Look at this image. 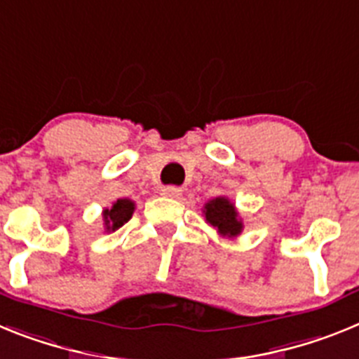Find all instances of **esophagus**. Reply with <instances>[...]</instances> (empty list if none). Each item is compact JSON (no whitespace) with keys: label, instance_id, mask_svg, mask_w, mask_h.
Instances as JSON below:
<instances>
[{"label":"esophagus","instance_id":"34e87169","mask_svg":"<svg viewBox=\"0 0 359 359\" xmlns=\"http://www.w3.org/2000/svg\"><path fill=\"white\" fill-rule=\"evenodd\" d=\"M161 196L170 199H177L182 196V190L177 189V187H163V189H161Z\"/></svg>","mask_w":359,"mask_h":359}]
</instances>
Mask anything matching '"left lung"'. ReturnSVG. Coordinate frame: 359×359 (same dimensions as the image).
Wrapping results in <instances>:
<instances>
[{
  "label": "left lung",
  "mask_w": 359,
  "mask_h": 359,
  "mask_svg": "<svg viewBox=\"0 0 359 359\" xmlns=\"http://www.w3.org/2000/svg\"><path fill=\"white\" fill-rule=\"evenodd\" d=\"M203 217L207 224L214 226L221 237L236 239L243 233V219L237 212L236 205L226 198V196H217L205 203L203 207Z\"/></svg>",
  "instance_id": "left-lung-1"
}]
</instances>
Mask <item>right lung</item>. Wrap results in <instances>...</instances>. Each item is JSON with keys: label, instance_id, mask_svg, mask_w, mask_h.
I'll use <instances>...</instances> for the list:
<instances>
[{"label": "right lung", "instance_id": "add662e5", "mask_svg": "<svg viewBox=\"0 0 359 359\" xmlns=\"http://www.w3.org/2000/svg\"><path fill=\"white\" fill-rule=\"evenodd\" d=\"M136 208V203L129 198L116 199L111 208H104L102 210V221H104V231L111 233L116 231L120 226L128 223L129 219L133 217V212Z\"/></svg>", "mask_w": 359, "mask_h": 359}]
</instances>
